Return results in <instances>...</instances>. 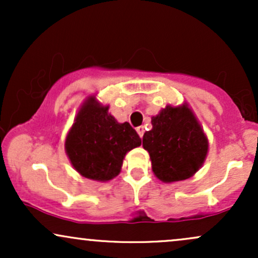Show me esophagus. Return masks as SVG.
<instances>
[{"mask_svg":"<svg viewBox=\"0 0 258 258\" xmlns=\"http://www.w3.org/2000/svg\"><path fill=\"white\" fill-rule=\"evenodd\" d=\"M137 133L139 135V137H143V135H144V127L143 126H139V127H137Z\"/></svg>","mask_w":258,"mask_h":258,"instance_id":"obj_1","label":"esophagus"}]
</instances>
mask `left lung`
Returning a JSON list of instances; mask_svg holds the SVG:
<instances>
[{
  "instance_id": "8db88e82",
  "label": "left lung",
  "mask_w": 258,
  "mask_h": 258,
  "mask_svg": "<svg viewBox=\"0 0 258 258\" xmlns=\"http://www.w3.org/2000/svg\"><path fill=\"white\" fill-rule=\"evenodd\" d=\"M153 128L143 136L156 178L173 183L193 177L205 161L209 139L186 103L166 105L152 117Z\"/></svg>"
}]
</instances>
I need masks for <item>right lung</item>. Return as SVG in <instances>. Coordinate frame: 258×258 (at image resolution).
Here are the masks:
<instances>
[{
    "instance_id": "obj_1",
    "label": "right lung",
    "mask_w": 258,
    "mask_h": 258,
    "mask_svg": "<svg viewBox=\"0 0 258 258\" xmlns=\"http://www.w3.org/2000/svg\"><path fill=\"white\" fill-rule=\"evenodd\" d=\"M96 96L80 106L65 138V153L82 177L108 182L120 173L126 154L142 144L128 122L120 123Z\"/></svg>"
}]
</instances>
